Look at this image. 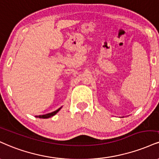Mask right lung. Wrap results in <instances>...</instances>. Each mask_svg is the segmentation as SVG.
<instances>
[{
  "label": "right lung",
  "instance_id": "obj_1",
  "mask_svg": "<svg viewBox=\"0 0 159 159\" xmlns=\"http://www.w3.org/2000/svg\"><path fill=\"white\" fill-rule=\"evenodd\" d=\"M61 107L58 109V110H57L54 111V112H50V113H47V114H46V115H41V116H36L35 117L36 118H50V117H52V116H55V115L56 114L57 112H58V111L61 110Z\"/></svg>",
  "mask_w": 159,
  "mask_h": 159
}]
</instances>
